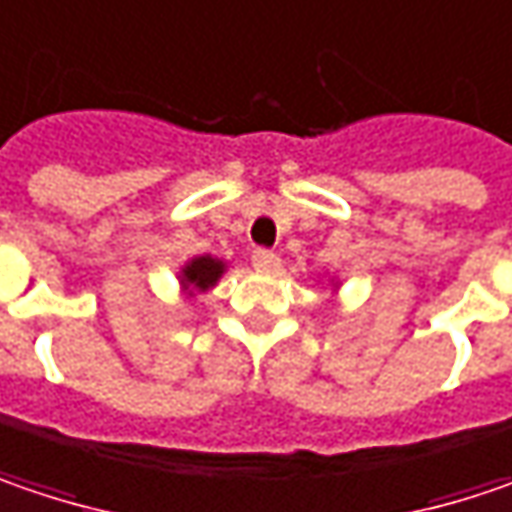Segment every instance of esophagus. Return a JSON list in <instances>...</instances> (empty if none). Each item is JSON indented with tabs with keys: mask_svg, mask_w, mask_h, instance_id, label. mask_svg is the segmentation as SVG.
Returning <instances> with one entry per match:
<instances>
[{
	"mask_svg": "<svg viewBox=\"0 0 512 512\" xmlns=\"http://www.w3.org/2000/svg\"><path fill=\"white\" fill-rule=\"evenodd\" d=\"M252 266H255L257 272H263V275H272V272L281 269V260H278V255L266 252V249H257L255 255H252Z\"/></svg>",
	"mask_w": 512,
	"mask_h": 512,
	"instance_id": "1",
	"label": "esophagus"
}]
</instances>
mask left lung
<instances>
[{
	"mask_svg": "<svg viewBox=\"0 0 512 512\" xmlns=\"http://www.w3.org/2000/svg\"><path fill=\"white\" fill-rule=\"evenodd\" d=\"M330 286H333V289H339V281H336V278H330Z\"/></svg>",
	"mask_w": 512,
	"mask_h": 512,
	"instance_id": "8db88e82",
	"label": "left lung"
}]
</instances>
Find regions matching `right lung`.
<instances>
[{
	"label": "right lung",
	"mask_w": 512,
	"mask_h": 512,
	"mask_svg": "<svg viewBox=\"0 0 512 512\" xmlns=\"http://www.w3.org/2000/svg\"><path fill=\"white\" fill-rule=\"evenodd\" d=\"M226 272H228V263L223 260V257L196 255V257H188V260L179 266L176 281H179L182 295L194 298V295H202V292L214 289V286L220 284V278H223Z\"/></svg>",
	"instance_id": "right-lung-1"
}]
</instances>
